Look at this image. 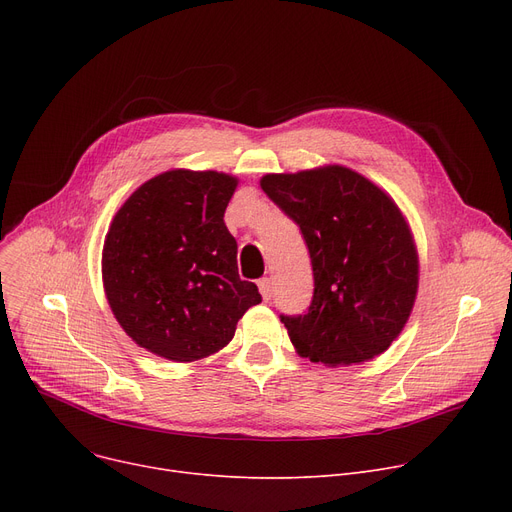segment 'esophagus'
I'll return each instance as SVG.
<instances>
[{"instance_id":"esophagus-1","label":"esophagus","mask_w":512,"mask_h":512,"mask_svg":"<svg viewBox=\"0 0 512 512\" xmlns=\"http://www.w3.org/2000/svg\"><path fill=\"white\" fill-rule=\"evenodd\" d=\"M257 286H259V292H261L263 301H270L272 299V280L270 278H261L257 282Z\"/></svg>"}]
</instances>
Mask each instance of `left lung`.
<instances>
[{"instance_id": "obj_1", "label": "left lung", "mask_w": 512, "mask_h": 512, "mask_svg": "<svg viewBox=\"0 0 512 512\" xmlns=\"http://www.w3.org/2000/svg\"><path fill=\"white\" fill-rule=\"evenodd\" d=\"M263 193L301 228L313 267L303 315H280L301 357L330 367L382 355L411 315L419 257L398 205L344 166L265 174Z\"/></svg>"}]
</instances>
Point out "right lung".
I'll return each instance as SVG.
<instances>
[{"mask_svg": "<svg viewBox=\"0 0 512 512\" xmlns=\"http://www.w3.org/2000/svg\"><path fill=\"white\" fill-rule=\"evenodd\" d=\"M238 180L170 170L134 191L103 242L107 303L122 330L153 355L186 363L224 348L261 294L240 280L224 211Z\"/></svg>", "mask_w": 512, "mask_h": 512, "instance_id": "add662e5", "label": "right lung"}]
</instances>
